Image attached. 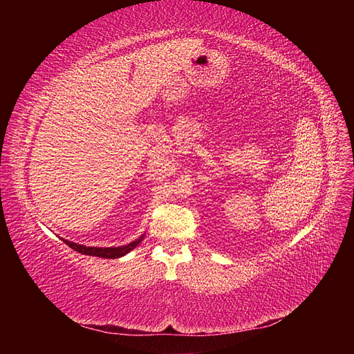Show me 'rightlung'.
Wrapping results in <instances>:
<instances>
[{
  "label": "right lung",
  "mask_w": 354,
  "mask_h": 354,
  "mask_svg": "<svg viewBox=\"0 0 354 354\" xmlns=\"http://www.w3.org/2000/svg\"><path fill=\"white\" fill-rule=\"evenodd\" d=\"M143 238H145V233L142 234L140 238H137L136 241L130 242L128 245L109 246V248H100V246H85V245H81V243H77V242H71V241L63 239V238H62V241L65 242L66 245H69L72 250L78 251L81 254H85V255L100 257V259H120V257H124L130 251H133L136 246L143 241Z\"/></svg>",
  "instance_id": "1"
}]
</instances>
